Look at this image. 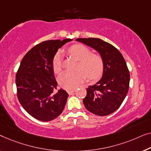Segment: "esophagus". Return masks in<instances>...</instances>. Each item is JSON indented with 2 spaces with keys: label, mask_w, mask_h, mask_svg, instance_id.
<instances>
[{
  "label": "esophagus",
  "mask_w": 151,
  "mask_h": 151,
  "mask_svg": "<svg viewBox=\"0 0 151 151\" xmlns=\"http://www.w3.org/2000/svg\"><path fill=\"white\" fill-rule=\"evenodd\" d=\"M67 92H68V94L70 95L73 94L74 92H75V90H68Z\"/></svg>",
  "instance_id": "obj_1"
}]
</instances>
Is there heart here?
<instances>
[{
    "instance_id": "b5f03b06",
    "label": "heart",
    "mask_w": 151,
    "mask_h": 151,
    "mask_svg": "<svg viewBox=\"0 0 151 151\" xmlns=\"http://www.w3.org/2000/svg\"><path fill=\"white\" fill-rule=\"evenodd\" d=\"M69 53L78 61V68L83 70L76 72L64 71L59 76V83L66 90L75 88L83 81L86 76L89 79H96L103 71V61L99 55L91 54L90 50L82 44H75L68 50ZM55 73H59L62 68V54L58 52L52 60Z\"/></svg>"
}]
</instances>
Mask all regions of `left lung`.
<instances>
[{
	"instance_id": "obj_1",
	"label": "left lung",
	"mask_w": 151,
	"mask_h": 151,
	"mask_svg": "<svg viewBox=\"0 0 151 151\" xmlns=\"http://www.w3.org/2000/svg\"><path fill=\"white\" fill-rule=\"evenodd\" d=\"M99 52L103 61L102 77L87 89L83 100L85 107L95 115L104 116L116 111L126 97L130 75L124 57L113 45L99 38H78Z\"/></svg>"
}]
</instances>
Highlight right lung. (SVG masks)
<instances>
[{
	"label": "right lung",
	"instance_id": "right-lung-1",
	"mask_svg": "<svg viewBox=\"0 0 151 151\" xmlns=\"http://www.w3.org/2000/svg\"><path fill=\"white\" fill-rule=\"evenodd\" d=\"M72 39L48 40L29 50L20 62L16 76L18 101L29 114L48 122L62 113L68 94L57 90L52 60L59 48Z\"/></svg>",
	"mask_w": 151,
	"mask_h": 151
}]
</instances>
